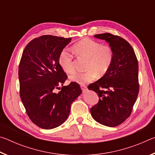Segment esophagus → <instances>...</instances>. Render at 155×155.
Listing matches in <instances>:
<instances>
[{
	"label": "esophagus",
	"instance_id": "1",
	"mask_svg": "<svg viewBox=\"0 0 155 155\" xmlns=\"http://www.w3.org/2000/svg\"><path fill=\"white\" fill-rule=\"evenodd\" d=\"M81 90H82L83 93H85V92H86V91H87V87H86V86H85V85H81Z\"/></svg>",
	"mask_w": 155,
	"mask_h": 155
}]
</instances>
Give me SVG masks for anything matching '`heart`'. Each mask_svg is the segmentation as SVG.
Returning <instances> with one entry per match:
<instances>
[{
    "instance_id": "1",
    "label": "heart",
    "mask_w": 155,
    "mask_h": 155,
    "mask_svg": "<svg viewBox=\"0 0 155 155\" xmlns=\"http://www.w3.org/2000/svg\"><path fill=\"white\" fill-rule=\"evenodd\" d=\"M74 52L78 56L87 59L85 72H74L70 76L71 82L85 84L93 81L96 78V72L103 75L109 69L113 60V51L110 46L101 45L98 41L90 39H84L73 46ZM72 56L69 50L65 48L59 57V64L65 72L70 74L74 72Z\"/></svg>"
}]
</instances>
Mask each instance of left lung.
I'll use <instances>...</instances> for the list:
<instances>
[{"instance_id":"1","label":"left lung","mask_w":155,"mask_h":155,"mask_svg":"<svg viewBox=\"0 0 155 155\" xmlns=\"http://www.w3.org/2000/svg\"><path fill=\"white\" fill-rule=\"evenodd\" d=\"M109 44L113 51L111 64L100 79L88 86L97 93L98 103L90 112L100 124L114 127L130 116L139 93L138 61L129 43L110 33L94 35Z\"/></svg>"}]
</instances>
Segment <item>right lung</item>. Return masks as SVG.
<instances>
[{"label":"right lung","instance_id":"obj_1","mask_svg":"<svg viewBox=\"0 0 155 155\" xmlns=\"http://www.w3.org/2000/svg\"><path fill=\"white\" fill-rule=\"evenodd\" d=\"M70 38L43 35L25 47L19 65L20 95L31 121L44 129L61 125L69 116L70 107L82 93L79 85L72 82L59 93L54 88L67 78L59 64V57Z\"/></svg>","mask_w":155,"mask_h":155}]
</instances>
